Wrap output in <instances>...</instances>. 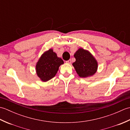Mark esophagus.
<instances>
[{"mask_svg":"<svg viewBox=\"0 0 130 130\" xmlns=\"http://www.w3.org/2000/svg\"><path fill=\"white\" fill-rule=\"evenodd\" d=\"M66 62H67V63H69V64H70V63H71V60H69L67 61Z\"/></svg>","mask_w":130,"mask_h":130,"instance_id":"esophagus-1","label":"esophagus"}]
</instances>
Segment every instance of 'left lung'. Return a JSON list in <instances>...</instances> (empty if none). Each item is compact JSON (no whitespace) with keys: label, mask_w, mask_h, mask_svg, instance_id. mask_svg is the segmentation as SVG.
Here are the masks:
<instances>
[{"label":"left lung","mask_w":130,"mask_h":130,"mask_svg":"<svg viewBox=\"0 0 130 130\" xmlns=\"http://www.w3.org/2000/svg\"><path fill=\"white\" fill-rule=\"evenodd\" d=\"M76 61L73 63L77 74L80 77L86 78L93 75L96 71V61L89 52L79 48L74 54Z\"/></svg>","instance_id":"8db88e82"}]
</instances>
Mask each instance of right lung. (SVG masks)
I'll return each mask as SVG.
<instances>
[{
  "instance_id": "add662e5",
  "label": "right lung",
  "mask_w": 130,
  "mask_h": 130,
  "mask_svg": "<svg viewBox=\"0 0 130 130\" xmlns=\"http://www.w3.org/2000/svg\"><path fill=\"white\" fill-rule=\"evenodd\" d=\"M63 63V60L50 49L41 56L37 63V75L43 82L48 81L55 76L59 67Z\"/></svg>"
}]
</instances>
